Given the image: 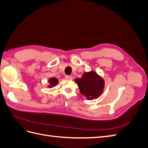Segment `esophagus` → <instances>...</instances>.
<instances>
[{
  "label": "esophagus",
  "mask_w": 148,
  "mask_h": 148,
  "mask_svg": "<svg viewBox=\"0 0 148 148\" xmlns=\"http://www.w3.org/2000/svg\"><path fill=\"white\" fill-rule=\"evenodd\" d=\"M65 79H67V80H71V79H72V77H71V76H69V75H66L65 77Z\"/></svg>",
  "instance_id": "1"
}]
</instances>
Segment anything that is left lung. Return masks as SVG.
I'll use <instances>...</instances> for the list:
<instances>
[{
  "mask_svg": "<svg viewBox=\"0 0 148 148\" xmlns=\"http://www.w3.org/2000/svg\"><path fill=\"white\" fill-rule=\"evenodd\" d=\"M79 92L88 100L99 97L104 88V81L95 71H91L83 74L82 78L75 79Z\"/></svg>",
  "mask_w": 148,
  "mask_h": 148,
  "instance_id": "left-lung-1",
  "label": "left lung"
}]
</instances>
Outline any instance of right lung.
<instances>
[{
	"instance_id": "add662e5",
	"label": "right lung",
	"mask_w": 148,
	"mask_h": 148,
	"mask_svg": "<svg viewBox=\"0 0 148 148\" xmlns=\"http://www.w3.org/2000/svg\"><path fill=\"white\" fill-rule=\"evenodd\" d=\"M48 82L49 83V84L48 85V87L49 88H52L53 86H55L57 84L58 82H59V80H58V79H57L56 78H51L49 79L48 80Z\"/></svg>"
}]
</instances>
